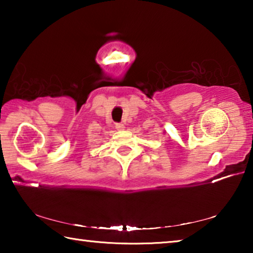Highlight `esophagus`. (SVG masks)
Wrapping results in <instances>:
<instances>
[{
	"label": "esophagus",
	"instance_id": "esophagus-1",
	"mask_svg": "<svg viewBox=\"0 0 253 253\" xmlns=\"http://www.w3.org/2000/svg\"><path fill=\"white\" fill-rule=\"evenodd\" d=\"M115 127H116L117 130H124V128H125L124 124H122V123H116L115 124Z\"/></svg>",
	"mask_w": 253,
	"mask_h": 253
}]
</instances>
